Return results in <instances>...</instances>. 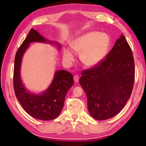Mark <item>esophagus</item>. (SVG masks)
Masks as SVG:
<instances>
[{"mask_svg": "<svg viewBox=\"0 0 146 146\" xmlns=\"http://www.w3.org/2000/svg\"><path fill=\"white\" fill-rule=\"evenodd\" d=\"M73 78H74V81H75V82H78V80H79V76L77 75H75V76H73Z\"/></svg>", "mask_w": 146, "mask_h": 146, "instance_id": "1", "label": "esophagus"}]
</instances>
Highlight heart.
<instances>
[{"mask_svg":"<svg viewBox=\"0 0 146 146\" xmlns=\"http://www.w3.org/2000/svg\"><path fill=\"white\" fill-rule=\"evenodd\" d=\"M110 40L108 35L97 31L88 32L71 42V48L76 53H80V58L87 67L97 66L108 53ZM63 58L68 64L75 60V54L70 48L63 49Z\"/></svg>","mask_w":146,"mask_h":146,"instance_id":"b5f03b06","label":"heart"}]
</instances>
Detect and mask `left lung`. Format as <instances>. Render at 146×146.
Masks as SVG:
<instances>
[{
  "mask_svg": "<svg viewBox=\"0 0 146 146\" xmlns=\"http://www.w3.org/2000/svg\"><path fill=\"white\" fill-rule=\"evenodd\" d=\"M79 80L86 93L91 117L98 120L119 113L129 99L135 81V62L123 35L97 66L82 71Z\"/></svg>",
  "mask_w": 146,
  "mask_h": 146,
  "instance_id": "1",
  "label": "left lung"
}]
</instances>
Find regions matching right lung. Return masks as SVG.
I'll return each instance as SVG.
<instances>
[{
  "mask_svg": "<svg viewBox=\"0 0 146 146\" xmlns=\"http://www.w3.org/2000/svg\"><path fill=\"white\" fill-rule=\"evenodd\" d=\"M33 42L60 44L49 41L35 29H31L23 44L17 50L13 71V87L16 97L24 110L34 118L42 120H53L58 117L62 110L66 93L73 84L71 73L66 70L56 71L52 82L42 93L36 95L27 91L21 78V66L23 56L29 44Z\"/></svg>",
  "mask_w": 146,
  "mask_h": 146,
  "instance_id": "obj_1",
  "label": "right lung"
}]
</instances>
